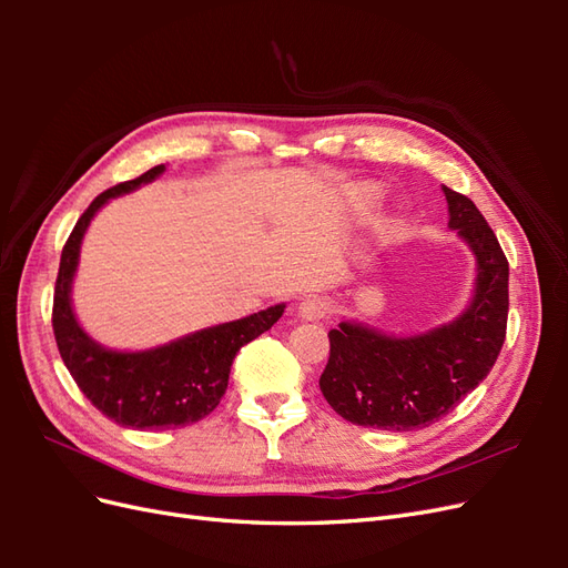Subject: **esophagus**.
<instances>
[{
  "label": "esophagus",
  "mask_w": 568,
  "mask_h": 568,
  "mask_svg": "<svg viewBox=\"0 0 568 568\" xmlns=\"http://www.w3.org/2000/svg\"><path fill=\"white\" fill-rule=\"evenodd\" d=\"M329 313V301L322 298V296H305L298 303V317L307 320V322H315L322 320Z\"/></svg>",
  "instance_id": "esophagus-1"
}]
</instances>
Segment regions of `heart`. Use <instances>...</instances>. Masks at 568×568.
I'll use <instances>...</instances> for the list:
<instances>
[{
    "label": "heart",
    "instance_id": "1",
    "mask_svg": "<svg viewBox=\"0 0 568 568\" xmlns=\"http://www.w3.org/2000/svg\"><path fill=\"white\" fill-rule=\"evenodd\" d=\"M376 196H379V189H376V186H372V184H369V186H365V189H363V199H365V201H369V203H372Z\"/></svg>",
    "mask_w": 568,
    "mask_h": 568
}]
</instances>
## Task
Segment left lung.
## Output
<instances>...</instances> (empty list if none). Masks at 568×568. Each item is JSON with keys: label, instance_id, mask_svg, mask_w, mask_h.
Listing matches in <instances>:
<instances>
[{"label": "left lung", "instance_id": "1", "mask_svg": "<svg viewBox=\"0 0 568 568\" xmlns=\"http://www.w3.org/2000/svg\"><path fill=\"white\" fill-rule=\"evenodd\" d=\"M457 236L476 257L474 294L453 322L415 336H393L343 320L329 332L320 388L336 415L357 426L412 432L438 422L471 393L503 351L509 265L471 199L443 186Z\"/></svg>", "mask_w": 568, "mask_h": 568}]
</instances>
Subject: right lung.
Here are the masks:
<instances>
[{
    "label": "right lung",
    "mask_w": 568,
    "mask_h": 568,
    "mask_svg": "<svg viewBox=\"0 0 568 568\" xmlns=\"http://www.w3.org/2000/svg\"><path fill=\"white\" fill-rule=\"evenodd\" d=\"M163 173L165 165H156L136 180L106 189L80 215L61 253L51 313L63 365L80 390L101 415L140 432L178 428L211 415L227 390L236 353L248 341L265 334L286 307L284 303L272 305L267 311L205 326L149 351H111L82 329L73 313L71 291L84 232L111 199L130 194Z\"/></svg>",
    "instance_id": "add662e5"
}]
</instances>
